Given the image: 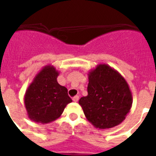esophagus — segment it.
Wrapping results in <instances>:
<instances>
[{"mask_svg":"<svg viewBox=\"0 0 156 156\" xmlns=\"http://www.w3.org/2000/svg\"><path fill=\"white\" fill-rule=\"evenodd\" d=\"M78 100H79V96H78V95H75L74 97H73V102H78Z\"/></svg>","mask_w":156,"mask_h":156,"instance_id":"obj_1","label":"esophagus"}]
</instances>
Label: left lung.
Returning a JSON list of instances; mask_svg holds the SVG:
<instances>
[{
    "instance_id": "1",
    "label": "left lung",
    "mask_w": 156,
    "mask_h": 156,
    "mask_svg": "<svg viewBox=\"0 0 156 156\" xmlns=\"http://www.w3.org/2000/svg\"><path fill=\"white\" fill-rule=\"evenodd\" d=\"M88 79V95L78 101L86 118L100 129L120 125L133 104L132 93L126 79L107 64H100L90 69Z\"/></svg>"
}]
</instances>
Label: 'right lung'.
<instances>
[{
  "label": "right lung",
  "instance_id": "right-lung-1",
  "mask_svg": "<svg viewBox=\"0 0 156 156\" xmlns=\"http://www.w3.org/2000/svg\"><path fill=\"white\" fill-rule=\"evenodd\" d=\"M59 71L53 66L43 67L28 86L24 104L28 118L36 123L48 124L61 116L72 102L67 88L57 83Z\"/></svg>",
  "mask_w": 156,
  "mask_h": 156
}]
</instances>
